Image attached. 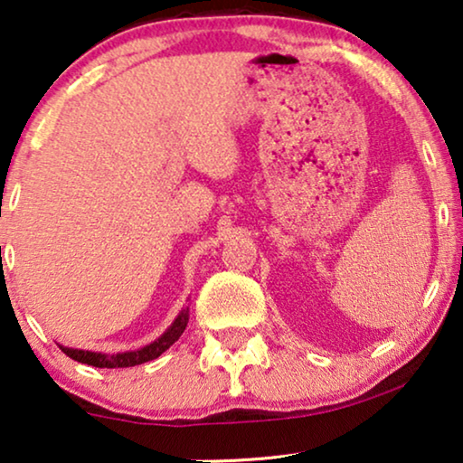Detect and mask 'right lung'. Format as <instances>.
<instances>
[{"instance_id": "add662e5", "label": "right lung", "mask_w": 463, "mask_h": 463, "mask_svg": "<svg viewBox=\"0 0 463 463\" xmlns=\"http://www.w3.org/2000/svg\"><path fill=\"white\" fill-rule=\"evenodd\" d=\"M187 322H189V307H183L179 316L173 320V325H170L160 337L151 341L149 345H143L138 347V350H130V352L103 354V352H90V350H75V347H65V345H59V347L67 354L69 358L78 360L81 364L99 366V369H126V366H137L162 356V354L181 337L183 331H185Z\"/></svg>"}]
</instances>
